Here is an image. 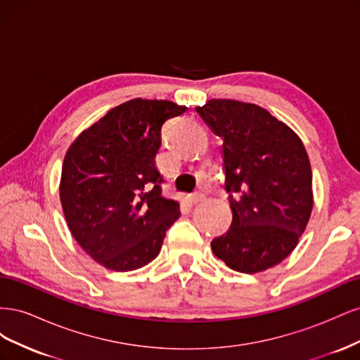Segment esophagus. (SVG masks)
<instances>
[{"label":"esophagus","instance_id":"34e87169","mask_svg":"<svg viewBox=\"0 0 360 360\" xmlns=\"http://www.w3.org/2000/svg\"><path fill=\"white\" fill-rule=\"evenodd\" d=\"M202 200H204V193H202V192H193V193L189 195L191 204H197V202H200V201H202Z\"/></svg>","mask_w":360,"mask_h":360}]
</instances>
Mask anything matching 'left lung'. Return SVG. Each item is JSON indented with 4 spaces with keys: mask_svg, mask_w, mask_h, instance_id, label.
<instances>
[{
    "mask_svg": "<svg viewBox=\"0 0 360 360\" xmlns=\"http://www.w3.org/2000/svg\"><path fill=\"white\" fill-rule=\"evenodd\" d=\"M197 112L224 139L230 230L213 254L242 274L279 264L297 246L312 212V171L302 139L264 108L210 99Z\"/></svg>",
    "mask_w": 360,
    "mask_h": 360,
    "instance_id": "obj_1",
    "label": "left lung"
}]
</instances>
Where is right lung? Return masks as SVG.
Listing matches in <instances>:
<instances>
[{"instance_id": "add662e5", "label": "right lung", "mask_w": 360, "mask_h": 360, "mask_svg": "<svg viewBox=\"0 0 360 360\" xmlns=\"http://www.w3.org/2000/svg\"><path fill=\"white\" fill-rule=\"evenodd\" d=\"M186 106L132 99L85 129L64 156L60 200L75 240L101 266L130 271L153 261L179 201L162 195L160 130Z\"/></svg>"}]
</instances>
